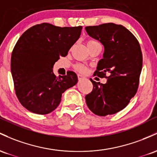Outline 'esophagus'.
<instances>
[{
	"instance_id": "esophagus-1",
	"label": "esophagus",
	"mask_w": 157,
	"mask_h": 157,
	"mask_svg": "<svg viewBox=\"0 0 157 157\" xmlns=\"http://www.w3.org/2000/svg\"><path fill=\"white\" fill-rule=\"evenodd\" d=\"M78 80L81 81V80H84V79H86L87 78L83 76V75H78Z\"/></svg>"
}]
</instances>
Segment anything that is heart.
I'll list each match as a JSON object with an SVG mask.
<instances>
[{
    "label": "heart",
    "mask_w": 157,
    "mask_h": 157,
    "mask_svg": "<svg viewBox=\"0 0 157 157\" xmlns=\"http://www.w3.org/2000/svg\"><path fill=\"white\" fill-rule=\"evenodd\" d=\"M95 44H97V42L94 41V40H89V41L87 42V46H90V45ZM75 70H78V71L80 72V73H86V72H87V68L82 64H76L75 66Z\"/></svg>",
    "instance_id": "obj_1"
}]
</instances>
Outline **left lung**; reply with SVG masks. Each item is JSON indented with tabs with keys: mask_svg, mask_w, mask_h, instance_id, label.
<instances>
[{
	"mask_svg": "<svg viewBox=\"0 0 157 157\" xmlns=\"http://www.w3.org/2000/svg\"><path fill=\"white\" fill-rule=\"evenodd\" d=\"M85 30L104 46L103 58L98 61L94 75L107 78L105 84L90 78L93 88L85 96L86 103L96 115L117 113L137 91L142 67L140 45L128 29L113 23L86 26Z\"/></svg>",
	"mask_w": 157,
	"mask_h": 157,
	"instance_id": "obj_1",
	"label": "left lung"
}]
</instances>
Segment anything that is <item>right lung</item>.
I'll use <instances>...</instances> for the list:
<instances>
[{"instance_id":"obj_1","label":"right lung","mask_w":157,"mask_h":157,"mask_svg":"<svg viewBox=\"0 0 157 157\" xmlns=\"http://www.w3.org/2000/svg\"><path fill=\"white\" fill-rule=\"evenodd\" d=\"M82 26L59 27L43 23L20 37L11 57L15 93L21 104L32 113H50L59 105L62 93L78 82L74 72L56 76L54 64L65 57L80 37Z\"/></svg>"}]
</instances>
